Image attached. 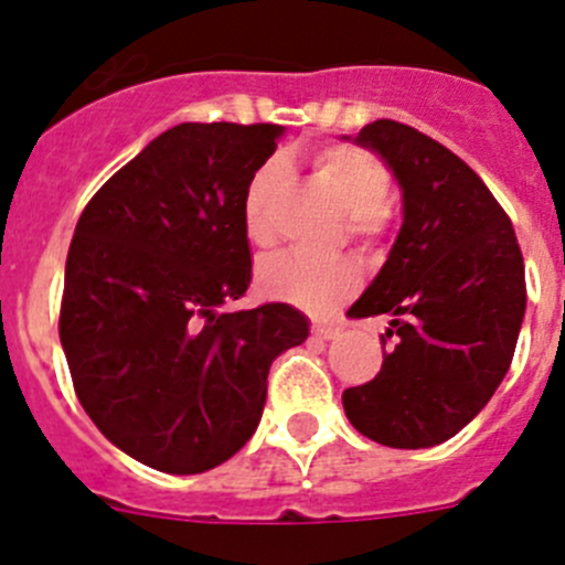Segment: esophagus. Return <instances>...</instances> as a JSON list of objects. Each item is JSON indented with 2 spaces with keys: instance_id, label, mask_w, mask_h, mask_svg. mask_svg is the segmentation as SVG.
<instances>
[{
  "instance_id": "1",
  "label": "esophagus",
  "mask_w": 565,
  "mask_h": 565,
  "mask_svg": "<svg viewBox=\"0 0 565 565\" xmlns=\"http://www.w3.org/2000/svg\"><path fill=\"white\" fill-rule=\"evenodd\" d=\"M311 333L317 339H326L328 342V339H337L339 333H342V326H333V322H317V326L311 328Z\"/></svg>"
}]
</instances>
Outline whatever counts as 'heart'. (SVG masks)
<instances>
[{
	"label": "heart",
	"mask_w": 565,
	"mask_h": 565,
	"mask_svg": "<svg viewBox=\"0 0 565 565\" xmlns=\"http://www.w3.org/2000/svg\"><path fill=\"white\" fill-rule=\"evenodd\" d=\"M317 172L331 183L333 194L351 212L353 237H371L379 228V214L391 198V172L376 154L359 147H326L313 154ZM282 169L279 163H266L252 174L243 194V228L252 243H268V206L279 186ZM359 286V268L348 257L306 259L297 254H274L257 268V288L263 297L288 302L302 311L328 313Z\"/></svg>",
	"instance_id": "1"
}]
</instances>
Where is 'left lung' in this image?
Wrapping results in <instances>:
<instances>
[{
  "mask_svg": "<svg viewBox=\"0 0 565 565\" xmlns=\"http://www.w3.org/2000/svg\"><path fill=\"white\" fill-rule=\"evenodd\" d=\"M353 143L396 178L402 228L348 311L387 313L382 348L393 344L371 382L342 393L344 416L384 447H436L487 407L512 364L526 311L523 254L501 203L447 147L391 118Z\"/></svg>",
  "mask_w": 565,
  "mask_h": 565,
  "instance_id": "left-lung-1",
  "label": "left lung"
}]
</instances>
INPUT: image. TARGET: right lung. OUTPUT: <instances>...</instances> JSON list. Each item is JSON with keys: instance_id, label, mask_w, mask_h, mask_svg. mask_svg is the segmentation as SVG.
<instances>
[{"instance_id": "right-lung-1", "label": "right lung", "mask_w": 565, "mask_h": 565, "mask_svg": "<svg viewBox=\"0 0 565 565\" xmlns=\"http://www.w3.org/2000/svg\"><path fill=\"white\" fill-rule=\"evenodd\" d=\"M282 132L178 124L78 217L58 319L73 387L118 450L161 472L228 461L257 430L271 362L308 339L286 302L223 311L252 282L243 194Z\"/></svg>"}]
</instances>
